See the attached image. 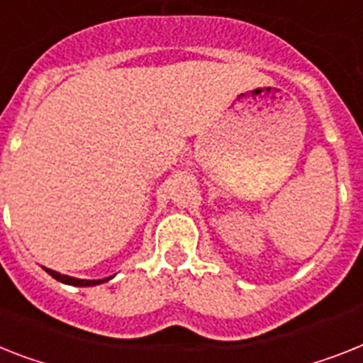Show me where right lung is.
<instances>
[{"label":"right lung","instance_id":"add662e5","mask_svg":"<svg viewBox=\"0 0 363 363\" xmlns=\"http://www.w3.org/2000/svg\"><path fill=\"white\" fill-rule=\"evenodd\" d=\"M44 271L50 274V277H53L55 280H59V282L62 284H68V286H77V287H89V286H98V284H104L107 282V280H111L109 278H101V280H81V278H74V277H67V274H61V272L57 271H52V269L44 267Z\"/></svg>","mask_w":363,"mask_h":363}]
</instances>
